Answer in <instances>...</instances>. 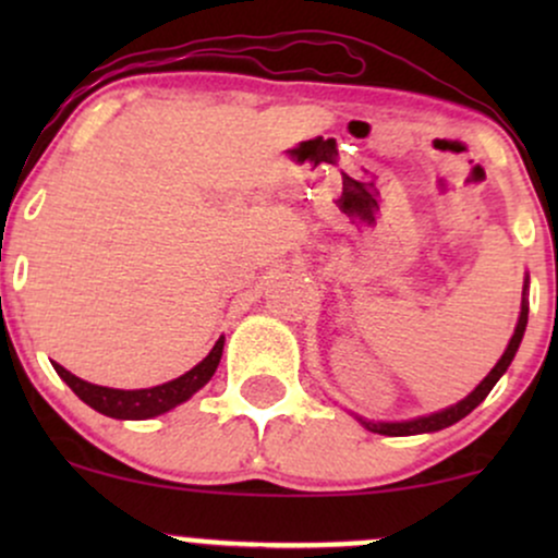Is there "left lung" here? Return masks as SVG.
<instances>
[{
  "label": "left lung",
  "instance_id": "8db88e82",
  "mask_svg": "<svg viewBox=\"0 0 558 558\" xmlns=\"http://www.w3.org/2000/svg\"><path fill=\"white\" fill-rule=\"evenodd\" d=\"M524 328H527V280H524V291H522V312H520V319H517V328H514V336H511L509 345H506L504 356L496 362V367L490 369L488 377H485L480 386L472 390L466 399H462L459 403H453V407L444 409V412H435V414H427V417H417V420H409V422H373V420H362L360 422L367 430L373 433H380V435H420V433H435V430H444V427L453 425V422H459L466 414L472 412V409L477 407L480 401L485 399V396L490 393L493 386L498 383V377H501L506 369H509L511 360H514L517 349H520L522 343V336H524Z\"/></svg>",
  "mask_w": 558,
  "mask_h": 558
}]
</instances>
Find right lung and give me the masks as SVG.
Returning a JSON list of instances; mask_svg holds the SVG:
<instances>
[{"instance_id": "1", "label": "right lung", "mask_w": 558, "mask_h": 558, "mask_svg": "<svg viewBox=\"0 0 558 558\" xmlns=\"http://www.w3.org/2000/svg\"><path fill=\"white\" fill-rule=\"evenodd\" d=\"M222 345H226V338L220 336V341L213 345L207 356L196 364L194 369L175 377V380L162 383V386L155 388H141V390H120V388H105L94 386V383L81 380L73 373H68L62 364H54L57 375L73 388V393L78 396L81 401H86L88 407L96 409V412L107 414V417L114 420H149L157 417V414L170 412L178 403L189 401L191 396L196 393L198 388H204L209 383V377L215 375L217 364H220Z\"/></svg>"}]
</instances>
